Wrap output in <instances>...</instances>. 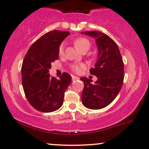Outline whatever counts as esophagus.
Returning a JSON list of instances; mask_svg holds the SVG:
<instances>
[{"mask_svg":"<svg viewBox=\"0 0 149 149\" xmlns=\"http://www.w3.org/2000/svg\"><path fill=\"white\" fill-rule=\"evenodd\" d=\"M78 79H79L78 77H75V76H74V75H72V81H76V80H78Z\"/></svg>","mask_w":149,"mask_h":149,"instance_id":"esophagus-1","label":"esophagus"}]
</instances>
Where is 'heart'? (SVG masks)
I'll use <instances>...</instances> for the list:
<instances>
[{"label":"heart","mask_w":149,"mask_h":149,"mask_svg":"<svg viewBox=\"0 0 149 149\" xmlns=\"http://www.w3.org/2000/svg\"><path fill=\"white\" fill-rule=\"evenodd\" d=\"M74 44L75 47L77 48L79 51L81 52L87 51L90 49V42L88 39L85 38H79L76 39L74 41ZM63 51H64V44H62L59 46V54L60 55H63ZM71 68L73 71L75 72H80L82 70V69L85 68V65L83 63H80V64H74L71 66Z\"/></svg>","instance_id":"1"}]
</instances>
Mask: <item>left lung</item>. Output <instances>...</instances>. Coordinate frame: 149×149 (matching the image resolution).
I'll use <instances>...</instances> for the list:
<instances>
[{
  "label": "left lung",
  "instance_id": "left-lung-1",
  "mask_svg": "<svg viewBox=\"0 0 149 149\" xmlns=\"http://www.w3.org/2000/svg\"><path fill=\"white\" fill-rule=\"evenodd\" d=\"M82 34L95 38L98 47L97 61L90 74L97 77L92 80L82 77L84 88L81 97L85 107L100 109L109 105L118 94L124 80V63L116 42L100 31H85Z\"/></svg>",
  "mask_w": 149,
  "mask_h": 149
}]
</instances>
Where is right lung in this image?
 <instances>
[{
	"instance_id": "1",
	"label": "right lung",
	"mask_w": 149,
	"mask_h": 149,
	"mask_svg": "<svg viewBox=\"0 0 149 149\" xmlns=\"http://www.w3.org/2000/svg\"><path fill=\"white\" fill-rule=\"evenodd\" d=\"M70 34L68 31H51L32 44L22 65V82L25 96L35 109L52 112L63 105L64 92L72 77L63 72L59 79L51 77V63L59 58V46Z\"/></svg>"
}]
</instances>
